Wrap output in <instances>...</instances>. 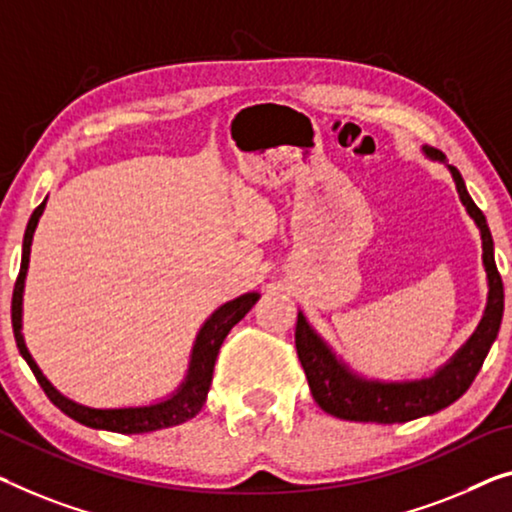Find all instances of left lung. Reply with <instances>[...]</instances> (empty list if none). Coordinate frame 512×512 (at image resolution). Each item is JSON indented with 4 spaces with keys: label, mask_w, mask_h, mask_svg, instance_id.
Returning <instances> with one entry per match:
<instances>
[{
    "label": "left lung",
    "mask_w": 512,
    "mask_h": 512,
    "mask_svg": "<svg viewBox=\"0 0 512 512\" xmlns=\"http://www.w3.org/2000/svg\"><path fill=\"white\" fill-rule=\"evenodd\" d=\"M427 154L437 160H444V154L437 149H425ZM451 167V165H448ZM457 193L469 216L476 220L483 236V264L490 280V301L483 322L478 331L471 335V340L464 345L457 356L446 368H441L437 375L423 381H411V384H379V381H363L342 368L329 352V347L317 338L310 329L303 315L299 312L296 319V354L308 377L312 398L322 407L326 414L342 421L358 423H407L414 418H421L434 411L453 404L460 395L471 386L478 370L483 368V361L490 352L494 338H497L501 315H503V282L499 276L497 264L492 253V234L487 227L483 211L476 207L471 195L464 188L462 174L457 167H451Z\"/></svg>",
    "instance_id": "left-lung-1"
}]
</instances>
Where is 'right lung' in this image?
Returning a JSON list of instances; mask_svg holds the SVG:
<instances>
[{
  "label": "right lung",
  "mask_w": 512,
  "mask_h": 512,
  "mask_svg": "<svg viewBox=\"0 0 512 512\" xmlns=\"http://www.w3.org/2000/svg\"><path fill=\"white\" fill-rule=\"evenodd\" d=\"M43 207H45V202H41L34 209L32 218H29V223H27V230H25L20 273H18V280H15L13 299H11V322H13V333H15V342H18L20 354L27 361L29 368H32L36 381L41 384V388L50 398V402L64 411L66 416H71L73 421H78L87 427H96V430H110V432H121V434L154 432V430H163V427L181 425V423L190 421V418H195L202 411L204 400H207L211 377H213V365H216L220 345H223L227 333L232 331V326L239 324L241 319L246 317V312L257 303L259 294H255V292L243 294V296H239V299L225 303L223 308H218L207 319V324L202 326L200 335H197L188 377H186V381H183V386L179 388V393L172 395L170 400H165L160 404H151V407H137V409L82 407V404L66 400L64 395H59L55 388L50 386V381L41 375V370H38L34 358L29 356L25 342H22V335H20L22 287H25V276H27L29 248H32V236H34L38 218H41V213H43Z\"/></svg>",
  "instance_id": "add662e5"
}]
</instances>
